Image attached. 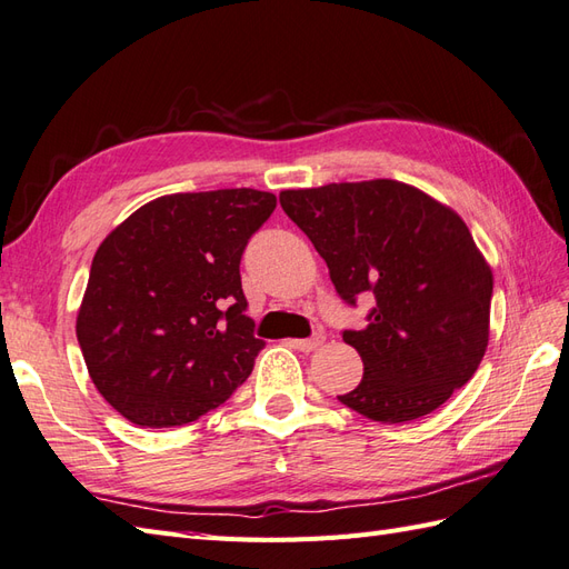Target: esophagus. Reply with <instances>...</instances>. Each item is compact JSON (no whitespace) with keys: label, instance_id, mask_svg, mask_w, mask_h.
Segmentation results:
<instances>
[{"label":"esophagus","instance_id":"obj_1","mask_svg":"<svg viewBox=\"0 0 569 569\" xmlns=\"http://www.w3.org/2000/svg\"><path fill=\"white\" fill-rule=\"evenodd\" d=\"M325 343V337H312V339H293L290 341V346L293 348H298V351H302V353H312V351H317L319 346Z\"/></svg>","mask_w":569,"mask_h":569}]
</instances>
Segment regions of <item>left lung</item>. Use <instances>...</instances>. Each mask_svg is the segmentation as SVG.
Returning <instances> with one entry per match:
<instances>
[{"instance_id": "8db88e82", "label": "left lung", "mask_w": 569, "mask_h": 569, "mask_svg": "<svg viewBox=\"0 0 569 569\" xmlns=\"http://www.w3.org/2000/svg\"><path fill=\"white\" fill-rule=\"evenodd\" d=\"M281 207L346 302L372 293L366 329L343 331L362 358L339 401L380 423L432 413L478 370L490 339L492 269L447 203L399 180L283 189Z\"/></svg>"}]
</instances>
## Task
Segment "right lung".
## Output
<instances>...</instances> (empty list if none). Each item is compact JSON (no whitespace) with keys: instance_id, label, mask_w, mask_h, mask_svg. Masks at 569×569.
<instances>
[{"instance_id":"right-lung-1","label":"right lung","mask_w":569,"mask_h":569,"mask_svg":"<svg viewBox=\"0 0 569 569\" xmlns=\"http://www.w3.org/2000/svg\"><path fill=\"white\" fill-rule=\"evenodd\" d=\"M276 209L240 187L143 203L96 250L77 339L96 389L141 428H174L230 399L264 341L244 317L240 257Z\"/></svg>"}]
</instances>
